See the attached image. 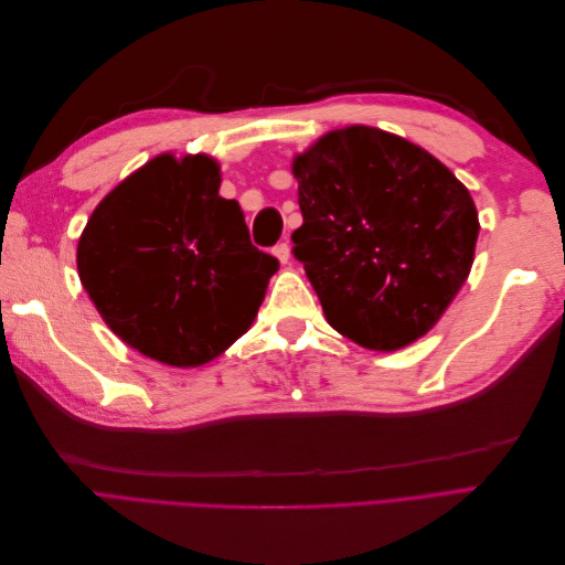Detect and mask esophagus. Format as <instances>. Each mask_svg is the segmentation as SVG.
Listing matches in <instances>:
<instances>
[{
    "label": "esophagus",
    "mask_w": 565,
    "mask_h": 565,
    "mask_svg": "<svg viewBox=\"0 0 565 565\" xmlns=\"http://www.w3.org/2000/svg\"><path fill=\"white\" fill-rule=\"evenodd\" d=\"M273 256H276L280 264H287L289 262V245L287 243H278L276 247H273Z\"/></svg>",
    "instance_id": "esophagus-1"
}]
</instances>
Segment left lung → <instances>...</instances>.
Returning <instances> with one entry per match:
<instances>
[{"label": "left lung", "instance_id": "1", "mask_svg": "<svg viewBox=\"0 0 565 565\" xmlns=\"http://www.w3.org/2000/svg\"><path fill=\"white\" fill-rule=\"evenodd\" d=\"M303 224L292 233L332 328L370 351L424 337L469 278L478 212L431 152L353 125L292 162Z\"/></svg>", "mask_w": 565, "mask_h": 565}]
</instances>
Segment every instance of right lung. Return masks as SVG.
Segmentation results:
<instances>
[{
    "label": "right lung",
    "mask_w": 565,
    "mask_h": 565,
    "mask_svg": "<svg viewBox=\"0 0 565 565\" xmlns=\"http://www.w3.org/2000/svg\"><path fill=\"white\" fill-rule=\"evenodd\" d=\"M218 185L214 158L164 152L98 202L77 243L79 280L100 318L172 367L210 363L241 339L278 270Z\"/></svg>",
    "instance_id": "add662e5"
}]
</instances>
